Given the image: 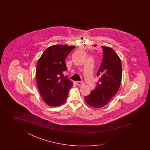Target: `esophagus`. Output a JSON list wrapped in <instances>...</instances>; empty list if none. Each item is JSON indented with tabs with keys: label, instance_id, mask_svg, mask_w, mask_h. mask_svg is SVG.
<instances>
[{
	"label": "esophagus",
	"instance_id": "obj_1",
	"mask_svg": "<svg viewBox=\"0 0 150 150\" xmlns=\"http://www.w3.org/2000/svg\"><path fill=\"white\" fill-rule=\"evenodd\" d=\"M76 84L77 85H79V86H81V85H83V82H81V81H77L76 82Z\"/></svg>",
	"mask_w": 150,
	"mask_h": 150
}]
</instances>
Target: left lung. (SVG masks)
Wrapping results in <instances>:
<instances>
[{"label":"left lung","mask_w":150,"mask_h":150,"mask_svg":"<svg viewBox=\"0 0 150 150\" xmlns=\"http://www.w3.org/2000/svg\"><path fill=\"white\" fill-rule=\"evenodd\" d=\"M101 48L103 58L97 74L99 82L96 89L85 97L86 103L96 108L106 105L118 92L122 75L121 59L114 50L105 46Z\"/></svg>","instance_id":"left-lung-1"}]
</instances>
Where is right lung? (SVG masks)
Wrapping results in <instances>:
<instances>
[{
	"label": "right lung",
	"mask_w": 150,
	"mask_h": 150,
	"mask_svg": "<svg viewBox=\"0 0 150 150\" xmlns=\"http://www.w3.org/2000/svg\"><path fill=\"white\" fill-rule=\"evenodd\" d=\"M74 46L54 45L48 47L39 58L36 70L38 89L48 105L58 107L67 100L69 90L73 83L64 77L67 70L65 58Z\"/></svg>",
	"instance_id": "obj_1"
}]
</instances>
